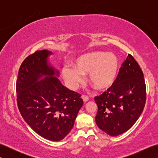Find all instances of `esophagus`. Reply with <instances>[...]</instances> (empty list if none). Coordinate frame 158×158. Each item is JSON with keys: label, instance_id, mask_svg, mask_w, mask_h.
Wrapping results in <instances>:
<instances>
[{"label": "esophagus", "instance_id": "esophagus-1", "mask_svg": "<svg viewBox=\"0 0 158 158\" xmlns=\"http://www.w3.org/2000/svg\"><path fill=\"white\" fill-rule=\"evenodd\" d=\"M81 98H82V99H83V102H87V101H88L89 100V98L88 96H81Z\"/></svg>", "mask_w": 158, "mask_h": 158}]
</instances>
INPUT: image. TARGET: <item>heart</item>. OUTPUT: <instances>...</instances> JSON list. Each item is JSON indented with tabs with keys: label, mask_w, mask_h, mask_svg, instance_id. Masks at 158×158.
<instances>
[{
	"label": "heart",
	"mask_w": 158,
	"mask_h": 158,
	"mask_svg": "<svg viewBox=\"0 0 158 158\" xmlns=\"http://www.w3.org/2000/svg\"><path fill=\"white\" fill-rule=\"evenodd\" d=\"M119 62L113 53L93 52L77 58L74 67L64 66L62 78L70 89H75L83 81V75H88V82L94 88L103 90L111 86L118 73Z\"/></svg>",
	"instance_id": "obj_1"
}]
</instances>
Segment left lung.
<instances>
[{
    "mask_svg": "<svg viewBox=\"0 0 158 158\" xmlns=\"http://www.w3.org/2000/svg\"><path fill=\"white\" fill-rule=\"evenodd\" d=\"M94 100L98 106L95 120L100 130L116 136L132 127L146 102L143 73L132 56L128 54L122 63L111 87Z\"/></svg>",
    "mask_w": 158,
    "mask_h": 158,
    "instance_id": "obj_1",
    "label": "left lung"
}]
</instances>
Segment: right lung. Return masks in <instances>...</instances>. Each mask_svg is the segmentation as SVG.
<instances>
[{"mask_svg":"<svg viewBox=\"0 0 158 158\" xmlns=\"http://www.w3.org/2000/svg\"><path fill=\"white\" fill-rule=\"evenodd\" d=\"M53 54L41 50L23 60L16 92L25 122L43 138L59 141L72 130L83 102L81 94L66 88L58 79L59 70L49 62Z\"/></svg>","mask_w":158,"mask_h":158,"instance_id":"1","label":"right lung"}]
</instances>
